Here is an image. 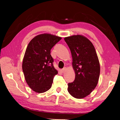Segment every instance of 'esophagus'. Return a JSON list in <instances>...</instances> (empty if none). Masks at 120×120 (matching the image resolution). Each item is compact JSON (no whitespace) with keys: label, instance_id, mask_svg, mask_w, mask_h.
Masks as SVG:
<instances>
[{"label":"esophagus","instance_id":"obj_1","mask_svg":"<svg viewBox=\"0 0 120 120\" xmlns=\"http://www.w3.org/2000/svg\"><path fill=\"white\" fill-rule=\"evenodd\" d=\"M66 70H67V68H64L63 69H61L60 71H61V72H64L66 71Z\"/></svg>","mask_w":120,"mask_h":120}]
</instances>
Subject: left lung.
<instances>
[{
	"instance_id": "1",
	"label": "left lung",
	"mask_w": 120,
	"mask_h": 120,
	"mask_svg": "<svg viewBox=\"0 0 120 120\" xmlns=\"http://www.w3.org/2000/svg\"><path fill=\"white\" fill-rule=\"evenodd\" d=\"M71 50L75 79L68 83V90L77 99L88 96L96 87L100 74V66L92 42L82 35L64 38Z\"/></svg>"
}]
</instances>
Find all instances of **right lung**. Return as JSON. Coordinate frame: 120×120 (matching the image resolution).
I'll return each mask as SVG.
<instances>
[{"mask_svg":"<svg viewBox=\"0 0 120 120\" xmlns=\"http://www.w3.org/2000/svg\"><path fill=\"white\" fill-rule=\"evenodd\" d=\"M61 37L49 34L36 36L29 42L23 59L22 68L25 81L36 93H43L52 87L58 71L53 66L50 50Z\"/></svg>","mask_w":120,"mask_h":120,"instance_id":"1","label":"right lung"}]
</instances>
